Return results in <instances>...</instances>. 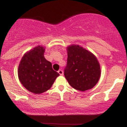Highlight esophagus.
I'll return each mask as SVG.
<instances>
[{
    "mask_svg": "<svg viewBox=\"0 0 127 127\" xmlns=\"http://www.w3.org/2000/svg\"><path fill=\"white\" fill-rule=\"evenodd\" d=\"M58 72V73L60 74V75H61V76H63V70L60 69Z\"/></svg>",
    "mask_w": 127,
    "mask_h": 127,
    "instance_id": "obj_1",
    "label": "esophagus"
}]
</instances>
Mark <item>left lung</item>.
<instances>
[{
	"instance_id": "obj_1",
	"label": "left lung",
	"mask_w": 127,
	"mask_h": 127,
	"mask_svg": "<svg viewBox=\"0 0 127 127\" xmlns=\"http://www.w3.org/2000/svg\"><path fill=\"white\" fill-rule=\"evenodd\" d=\"M67 51V65L64 74L70 86L80 91L94 87L101 73L97 58L79 45H71Z\"/></svg>"
}]
</instances>
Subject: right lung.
I'll return each mask as SVG.
<instances>
[{
	"label": "right lung",
	"mask_w": 127,
	"mask_h": 127,
	"mask_svg": "<svg viewBox=\"0 0 127 127\" xmlns=\"http://www.w3.org/2000/svg\"><path fill=\"white\" fill-rule=\"evenodd\" d=\"M45 48L38 46L26 53L18 69V76L22 84L30 92L36 94L50 89L58 76L52 64L44 56Z\"/></svg>",
	"instance_id": "1"
}]
</instances>
